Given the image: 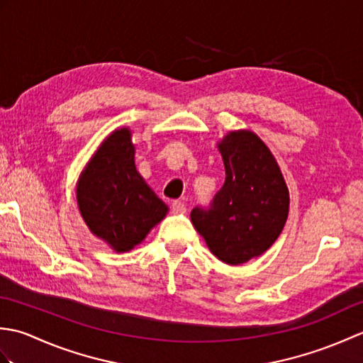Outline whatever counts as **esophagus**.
Here are the masks:
<instances>
[{
  "label": "esophagus",
  "instance_id": "obj_1",
  "mask_svg": "<svg viewBox=\"0 0 363 363\" xmlns=\"http://www.w3.org/2000/svg\"><path fill=\"white\" fill-rule=\"evenodd\" d=\"M172 211L174 213H186L187 212V207L182 201H173L172 203Z\"/></svg>",
  "mask_w": 363,
  "mask_h": 363
}]
</instances>
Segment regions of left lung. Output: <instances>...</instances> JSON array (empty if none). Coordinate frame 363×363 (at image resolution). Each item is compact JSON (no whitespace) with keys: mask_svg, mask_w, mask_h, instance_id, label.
Instances as JSON below:
<instances>
[{"mask_svg":"<svg viewBox=\"0 0 363 363\" xmlns=\"http://www.w3.org/2000/svg\"><path fill=\"white\" fill-rule=\"evenodd\" d=\"M218 150L225 184L209 207H195L190 218L213 256L240 265L264 254L282 233L289 189L272 151L254 133H229Z\"/></svg>","mask_w":363,"mask_h":363,"instance_id":"8db88e82","label":"left lung"}]
</instances>
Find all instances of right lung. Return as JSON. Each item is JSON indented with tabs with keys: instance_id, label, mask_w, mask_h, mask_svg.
I'll return each instance as SVG.
<instances>
[{
	"instance_id": "obj_1",
	"label": "right lung",
	"mask_w": 363,
	"mask_h": 363,
	"mask_svg": "<svg viewBox=\"0 0 363 363\" xmlns=\"http://www.w3.org/2000/svg\"><path fill=\"white\" fill-rule=\"evenodd\" d=\"M76 194L89 229L118 252L140 243L168 211L138 174L126 128L115 130L99 146L79 177Z\"/></svg>"
}]
</instances>
